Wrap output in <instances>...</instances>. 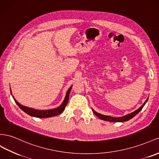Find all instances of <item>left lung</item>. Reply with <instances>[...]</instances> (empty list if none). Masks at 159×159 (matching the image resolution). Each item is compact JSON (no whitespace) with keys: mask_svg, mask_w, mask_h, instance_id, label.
<instances>
[{"mask_svg":"<svg viewBox=\"0 0 159 159\" xmlns=\"http://www.w3.org/2000/svg\"><path fill=\"white\" fill-rule=\"evenodd\" d=\"M147 101H148V98L146 100V101H145V102L143 103V105L140 108H139L137 110H136L135 111L130 113V114H128L125 116H120V117H112V116H110L103 115L100 114V113L97 112L96 111H94L93 109H92V111L94 112V114L96 116H97L99 119H101V120H104L106 121H110V122H125V121L129 120L131 119H133L134 116L137 115L138 113L142 110V108H143L145 104H146Z\"/></svg>","mask_w":159,"mask_h":159,"instance_id":"obj_1","label":"left lung"}]
</instances>
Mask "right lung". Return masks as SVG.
Instances as JSON below:
<instances>
[{
    "label": "right lung",
    "mask_w": 159,
    "mask_h": 159,
    "mask_svg": "<svg viewBox=\"0 0 159 159\" xmlns=\"http://www.w3.org/2000/svg\"><path fill=\"white\" fill-rule=\"evenodd\" d=\"M72 89V86L69 88V89L67 90L66 96L65 98V100L63 101L60 107H58L56 108H54V109H51V110H44V111H40V110H37V109H34V108H31L25 107L23 105H20L19 102H18L15 98H14L15 102L16 103V105L20 107V109L22 111H23L25 112H26V114H28L30 116H34V117H37V118H48V117H52L54 116H57L58 115H60L61 113H62L64 110L65 109V107L67 105L68 101H69V94L70 93V90ZM12 94V93H11Z\"/></svg>",
    "instance_id": "1"
}]
</instances>
